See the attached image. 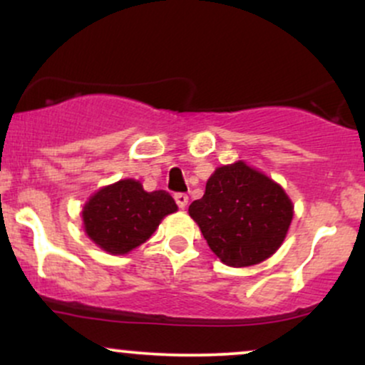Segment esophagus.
<instances>
[{"label": "esophagus", "instance_id": "esophagus-1", "mask_svg": "<svg viewBox=\"0 0 365 365\" xmlns=\"http://www.w3.org/2000/svg\"><path fill=\"white\" fill-rule=\"evenodd\" d=\"M175 202L178 204L180 209H185L188 204V195L182 194V192H180V194H175Z\"/></svg>", "mask_w": 365, "mask_h": 365}]
</instances>
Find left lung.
<instances>
[{
    "mask_svg": "<svg viewBox=\"0 0 365 365\" xmlns=\"http://www.w3.org/2000/svg\"><path fill=\"white\" fill-rule=\"evenodd\" d=\"M188 212L225 264L252 266L278 250L293 217L292 200L266 175L238 161L221 166Z\"/></svg>",
    "mask_w": 365,
    "mask_h": 365,
    "instance_id": "8db88e82",
    "label": "left lung"
}]
</instances>
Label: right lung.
<instances>
[{
	"mask_svg": "<svg viewBox=\"0 0 365 365\" xmlns=\"http://www.w3.org/2000/svg\"><path fill=\"white\" fill-rule=\"evenodd\" d=\"M175 211L177 204L166 192H145L135 180H120L92 195L82 217L92 242L110 254H127Z\"/></svg>",
	"mask_w": 365,
	"mask_h": 365,
	"instance_id": "right-lung-1",
	"label": "right lung"
}]
</instances>
